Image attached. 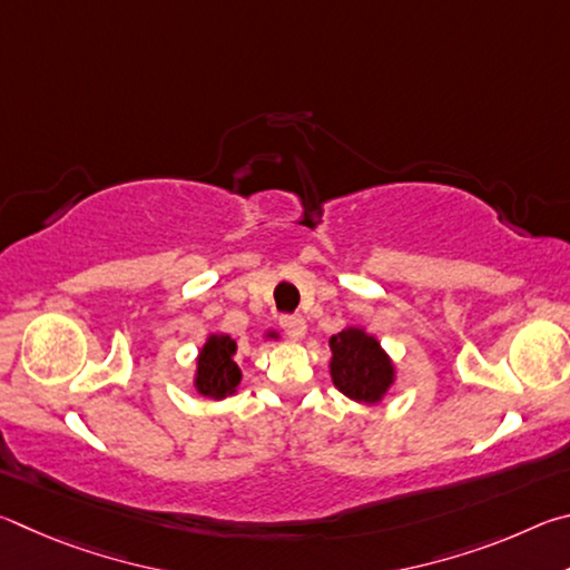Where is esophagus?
<instances>
[{"instance_id":"obj_1","label":"esophagus","mask_w":570,"mask_h":570,"mask_svg":"<svg viewBox=\"0 0 570 570\" xmlns=\"http://www.w3.org/2000/svg\"><path fill=\"white\" fill-rule=\"evenodd\" d=\"M278 326H282L288 340H302V336L306 334V322H304V316H298V314H284L282 320H278Z\"/></svg>"}]
</instances>
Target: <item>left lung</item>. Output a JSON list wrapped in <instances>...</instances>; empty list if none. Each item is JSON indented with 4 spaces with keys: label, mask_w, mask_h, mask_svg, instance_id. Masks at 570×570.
Returning <instances> with one entry per match:
<instances>
[{
    "label": "left lung",
    "mask_w": 570,
    "mask_h": 570,
    "mask_svg": "<svg viewBox=\"0 0 570 570\" xmlns=\"http://www.w3.org/2000/svg\"><path fill=\"white\" fill-rule=\"evenodd\" d=\"M332 380L336 390L356 402H380L390 390L394 370L380 342L362 330H344L330 340Z\"/></svg>",
    "instance_id": "obj_1"
}]
</instances>
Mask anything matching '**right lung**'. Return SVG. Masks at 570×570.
<instances>
[{"mask_svg": "<svg viewBox=\"0 0 570 570\" xmlns=\"http://www.w3.org/2000/svg\"><path fill=\"white\" fill-rule=\"evenodd\" d=\"M236 342L230 336H210L198 356L196 387L204 397L224 400L240 382V370L234 362Z\"/></svg>", "mask_w": 570, "mask_h": 570, "instance_id": "add662e5", "label": "right lung"}]
</instances>
